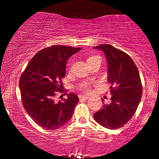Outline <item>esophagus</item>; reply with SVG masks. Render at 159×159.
Instances as JSON below:
<instances>
[{"mask_svg": "<svg viewBox=\"0 0 159 159\" xmlns=\"http://www.w3.org/2000/svg\"><path fill=\"white\" fill-rule=\"evenodd\" d=\"M79 98L80 100H87L89 98V96H87V95H79Z\"/></svg>", "mask_w": 159, "mask_h": 159, "instance_id": "obj_1", "label": "esophagus"}]
</instances>
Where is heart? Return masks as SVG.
<instances>
[{
  "mask_svg": "<svg viewBox=\"0 0 159 159\" xmlns=\"http://www.w3.org/2000/svg\"><path fill=\"white\" fill-rule=\"evenodd\" d=\"M98 56H90L88 58V60H87V61L89 62L91 60L94 59L95 58H98ZM80 90H81L82 92L84 93H89L90 92V85H89V84L88 83H84L83 84H82L81 87H80Z\"/></svg>",
  "mask_w": 159,
  "mask_h": 159,
  "instance_id": "b5f03b06",
  "label": "heart"
}]
</instances>
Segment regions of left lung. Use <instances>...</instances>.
I'll list each match as a JSON object with an SVG mask.
<instances>
[{"instance_id": "8db88e82", "label": "left lung", "mask_w": 159, "mask_h": 159, "mask_svg": "<svg viewBox=\"0 0 159 159\" xmlns=\"http://www.w3.org/2000/svg\"><path fill=\"white\" fill-rule=\"evenodd\" d=\"M94 48L102 51L106 56L111 102L103 103L93 117L103 127L116 129L130 120L140 103L143 91L140 75L135 64L125 52L108 44Z\"/></svg>"}]
</instances>
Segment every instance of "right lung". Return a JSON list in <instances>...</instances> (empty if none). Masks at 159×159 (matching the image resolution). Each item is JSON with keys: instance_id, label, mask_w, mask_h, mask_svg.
Listing matches in <instances>:
<instances>
[{"instance_id": "1", "label": "right lung", "mask_w": 159, "mask_h": 159, "mask_svg": "<svg viewBox=\"0 0 159 159\" xmlns=\"http://www.w3.org/2000/svg\"><path fill=\"white\" fill-rule=\"evenodd\" d=\"M81 48L53 45L41 50L27 64L19 80L21 101L29 116L46 129H56L70 120L79 102L75 93L56 102V91L61 93V79L66 64Z\"/></svg>"}]
</instances>
